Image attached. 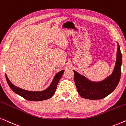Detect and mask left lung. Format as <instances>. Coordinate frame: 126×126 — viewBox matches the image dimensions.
Wrapping results in <instances>:
<instances>
[{"label": "left lung", "mask_w": 126, "mask_h": 126, "mask_svg": "<svg viewBox=\"0 0 126 126\" xmlns=\"http://www.w3.org/2000/svg\"><path fill=\"white\" fill-rule=\"evenodd\" d=\"M122 63V53L118 44L116 62L113 73L103 81L91 82L74 70V81L79 94L82 98L90 100L102 99L108 95L115 89L119 82Z\"/></svg>", "instance_id": "obj_1"}]
</instances>
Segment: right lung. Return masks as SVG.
<instances>
[{
	"instance_id": "obj_1",
	"label": "right lung",
	"mask_w": 126,
	"mask_h": 126,
	"mask_svg": "<svg viewBox=\"0 0 126 126\" xmlns=\"http://www.w3.org/2000/svg\"><path fill=\"white\" fill-rule=\"evenodd\" d=\"M64 71V70H62V71L59 72L55 76L51 84L48 87V88L46 90L41 92H31L23 90L22 89H21L14 86L10 81V80L8 79L6 74V78L7 82L8 83V85H9L10 88L11 89V90L14 92H15L16 94L21 95V97H22L25 99L29 100V101H43V100H46L51 98L54 94L55 91H56L57 85H58L59 81L60 78H61Z\"/></svg>"
}]
</instances>
